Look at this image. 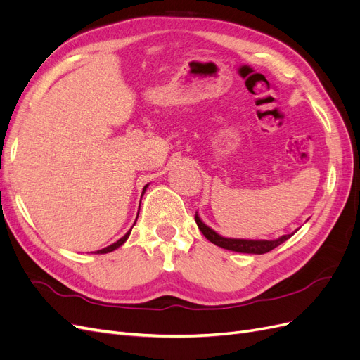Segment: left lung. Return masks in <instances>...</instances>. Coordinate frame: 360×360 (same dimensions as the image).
<instances>
[{
  "instance_id": "8db88e82",
  "label": "left lung",
  "mask_w": 360,
  "mask_h": 360,
  "mask_svg": "<svg viewBox=\"0 0 360 360\" xmlns=\"http://www.w3.org/2000/svg\"><path fill=\"white\" fill-rule=\"evenodd\" d=\"M195 222H197L200 231L204 234V237L207 240H210L213 245L228 249V250H234V252H242V254H266L269 250L275 249L276 246H279L281 243H284L285 240L296 233L291 234H285L281 236L279 238H275V240H249V238H228V237H222L221 234H217L214 230H212L210 226H207L198 214V212L195 213Z\"/></svg>"
}]
</instances>
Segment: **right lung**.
Here are the masks:
<instances>
[{
    "label": "right lung",
    "instance_id": "1",
    "mask_svg": "<svg viewBox=\"0 0 360 360\" xmlns=\"http://www.w3.org/2000/svg\"><path fill=\"white\" fill-rule=\"evenodd\" d=\"M147 188H148V184H146V186H144V189H143V193L147 191ZM139 213V212H138ZM136 222V221H135ZM135 225V224H134ZM130 231H132V230H129L122 238H120V240H117L115 243H112V245H110V246H106V248H103V249H101V250H97V252H94V254H108V252H112V250H115L117 248H120V246H122L126 240H127V238H129V236H130Z\"/></svg>",
    "mask_w": 360,
    "mask_h": 360
}]
</instances>
